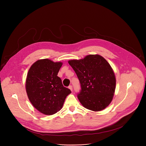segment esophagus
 Instances as JSON below:
<instances>
[{"label": "esophagus", "instance_id": "1", "mask_svg": "<svg viewBox=\"0 0 146 146\" xmlns=\"http://www.w3.org/2000/svg\"><path fill=\"white\" fill-rule=\"evenodd\" d=\"M69 88L72 91H73V86H71V85L69 86Z\"/></svg>", "mask_w": 146, "mask_h": 146}]
</instances>
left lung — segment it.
<instances>
[{"label":"left lung","instance_id":"obj_1","mask_svg":"<svg viewBox=\"0 0 146 146\" xmlns=\"http://www.w3.org/2000/svg\"><path fill=\"white\" fill-rule=\"evenodd\" d=\"M68 62L80 83L77 98L82 106L95 111L108 106L113 98L116 80L108 61L100 55H90Z\"/></svg>","mask_w":146,"mask_h":146}]
</instances>
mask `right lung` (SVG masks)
Returning <instances> with one entry per match:
<instances>
[{
    "mask_svg": "<svg viewBox=\"0 0 146 146\" xmlns=\"http://www.w3.org/2000/svg\"><path fill=\"white\" fill-rule=\"evenodd\" d=\"M61 62L40 59L32 65L26 80V90L32 105L40 112L52 115L60 110L71 91L57 76Z\"/></svg>",
    "mask_w": 146,
    "mask_h": 146,
    "instance_id": "obj_1",
    "label": "right lung"
}]
</instances>
